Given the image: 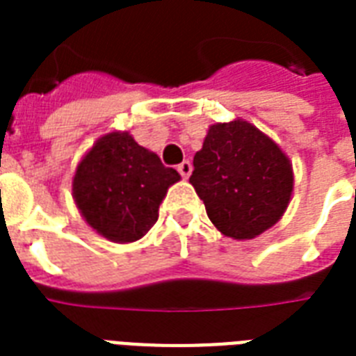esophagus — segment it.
I'll return each mask as SVG.
<instances>
[{
	"label": "esophagus",
	"instance_id": "obj_1",
	"mask_svg": "<svg viewBox=\"0 0 356 356\" xmlns=\"http://www.w3.org/2000/svg\"><path fill=\"white\" fill-rule=\"evenodd\" d=\"M191 170H193V167H191V163H189V161H181L180 165H178V172H180L181 178H189Z\"/></svg>",
	"mask_w": 356,
	"mask_h": 356
}]
</instances>
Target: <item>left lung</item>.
<instances>
[{
    "instance_id": "1",
    "label": "left lung",
    "mask_w": 356,
    "mask_h": 356,
    "mask_svg": "<svg viewBox=\"0 0 356 356\" xmlns=\"http://www.w3.org/2000/svg\"><path fill=\"white\" fill-rule=\"evenodd\" d=\"M189 184L218 232L246 241L281 220L294 191V170L277 142L237 118L210 124Z\"/></svg>"
}]
</instances>
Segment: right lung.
<instances>
[{"label":"right lung","mask_w":356,"mask_h":356,"mask_svg":"<svg viewBox=\"0 0 356 356\" xmlns=\"http://www.w3.org/2000/svg\"><path fill=\"white\" fill-rule=\"evenodd\" d=\"M180 180L157 153L142 147L127 131L96 140L72 180V195L83 220L111 243H134L159 218L168 188Z\"/></svg>","instance_id":"1"}]
</instances>
